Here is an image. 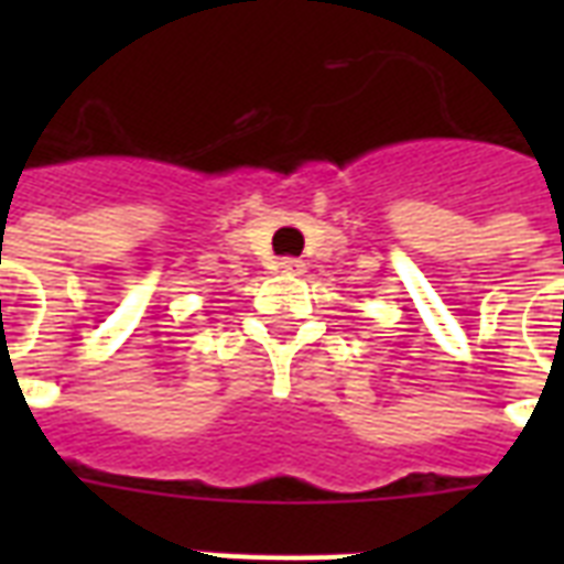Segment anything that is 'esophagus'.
<instances>
[{"mask_svg":"<svg viewBox=\"0 0 564 564\" xmlns=\"http://www.w3.org/2000/svg\"><path fill=\"white\" fill-rule=\"evenodd\" d=\"M278 269H281L283 274H301L304 272V263H301V260H295V257H283L281 263H278Z\"/></svg>","mask_w":564,"mask_h":564,"instance_id":"34e87169","label":"esophagus"}]
</instances>
